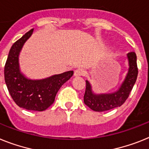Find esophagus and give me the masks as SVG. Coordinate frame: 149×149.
<instances>
[{"label": "esophagus", "mask_w": 149, "mask_h": 149, "mask_svg": "<svg viewBox=\"0 0 149 149\" xmlns=\"http://www.w3.org/2000/svg\"><path fill=\"white\" fill-rule=\"evenodd\" d=\"M85 75V70L82 68H78L74 71V76L75 77H80Z\"/></svg>", "instance_id": "obj_1"}]
</instances>
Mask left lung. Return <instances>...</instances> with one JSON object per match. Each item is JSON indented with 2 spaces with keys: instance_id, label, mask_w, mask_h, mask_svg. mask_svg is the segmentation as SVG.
Wrapping results in <instances>:
<instances>
[{
  "instance_id": "8db88e82",
  "label": "left lung",
  "mask_w": 149,
  "mask_h": 149,
  "mask_svg": "<svg viewBox=\"0 0 149 149\" xmlns=\"http://www.w3.org/2000/svg\"><path fill=\"white\" fill-rule=\"evenodd\" d=\"M129 61V70L126 78L119 89L113 93L95 94L92 86L86 80V92L84 95V103L89 108L95 111L102 112L115 107H120L128 98L138 76V67L136 63V54L135 52L127 54Z\"/></svg>"
}]
</instances>
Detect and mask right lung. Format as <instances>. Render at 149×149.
Here are the masks:
<instances>
[{
    "label": "right lung",
    "instance_id": "right-lung-1",
    "mask_svg": "<svg viewBox=\"0 0 149 149\" xmlns=\"http://www.w3.org/2000/svg\"><path fill=\"white\" fill-rule=\"evenodd\" d=\"M31 29L11 47L4 67V79L7 89L19 107L29 111H43L54 103L58 90L73 75L67 71L43 79L26 78L19 70V54L25 42L32 36Z\"/></svg>",
    "mask_w": 149,
    "mask_h": 149
}]
</instances>
